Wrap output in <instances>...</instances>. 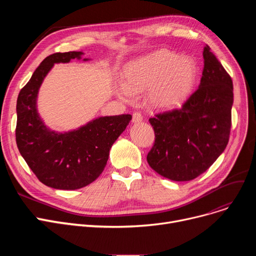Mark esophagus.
Returning a JSON list of instances; mask_svg holds the SVG:
<instances>
[{"label": "esophagus", "instance_id": "34e87169", "mask_svg": "<svg viewBox=\"0 0 256 256\" xmlns=\"http://www.w3.org/2000/svg\"><path fill=\"white\" fill-rule=\"evenodd\" d=\"M142 120H143V117H142V115L139 112H135V113L132 114V121L134 124H139V122H141Z\"/></svg>", "mask_w": 256, "mask_h": 256}]
</instances>
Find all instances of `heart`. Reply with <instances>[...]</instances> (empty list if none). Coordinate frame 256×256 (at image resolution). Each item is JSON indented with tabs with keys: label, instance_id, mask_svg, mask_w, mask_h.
I'll return each instance as SVG.
<instances>
[{
	"label": "heart",
	"instance_id": "1",
	"mask_svg": "<svg viewBox=\"0 0 256 256\" xmlns=\"http://www.w3.org/2000/svg\"><path fill=\"white\" fill-rule=\"evenodd\" d=\"M124 83L116 86V96L130 102L135 93L147 90L146 100L158 110L180 106L194 89L197 65L188 57L158 50L128 63L124 72Z\"/></svg>",
	"mask_w": 256,
	"mask_h": 256
}]
</instances>
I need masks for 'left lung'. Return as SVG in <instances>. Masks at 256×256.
Wrapping results in <instances>:
<instances>
[{
  "mask_svg": "<svg viewBox=\"0 0 256 256\" xmlns=\"http://www.w3.org/2000/svg\"><path fill=\"white\" fill-rule=\"evenodd\" d=\"M204 59L199 87L182 109L150 119L156 140L147 162L171 180L199 176L220 156L230 139L232 80L208 46L204 48Z\"/></svg>",
  "mask_w": 256,
  "mask_h": 256,
  "instance_id": "8db88e82",
  "label": "left lung"
}]
</instances>
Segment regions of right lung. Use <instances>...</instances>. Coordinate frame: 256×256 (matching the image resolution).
I'll return each mask as SVG.
<instances>
[{"label":"right lung","mask_w":256,"mask_h":256,"mask_svg":"<svg viewBox=\"0 0 256 256\" xmlns=\"http://www.w3.org/2000/svg\"><path fill=\"white\" fill-rule=\"evenodd\" d=\"M83 55V52H67L46 57L18 98V150L37 178L58 190L80 189L96 180L106 165L112 145L132 120L130 114L102 116L67 132L46 126L37 109L40 86L54 65L90 60Z\"/></svg>","instance_id":"add662e5"}]
</instances>
